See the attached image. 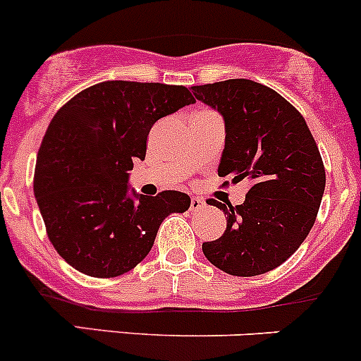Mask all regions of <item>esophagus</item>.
<instances>
[{
    "label": "esophagus",
    "instance_id": "obj_1",
    "mask_svg": "<svg viewBox=\"0 0 361 361\" xmlns=\"http://www.w3.org/2000/svg\"><path fill=\"white\" fill-rule=\"evenodd\" d=\"M204 206H206V202H204L202 199H199V197H192V199H190V209H192V211L202 209Z\"/></svg>",
    "mask_w": 361,
    "mask_h": 361
}]
</instances>
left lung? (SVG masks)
Masks as SVG:
<instances>
[{
  "instance_id": "8db88e82",
  "label": "left lung",
  "mask_w": 361,
  "mask_h": 361,
  "mask_svg": "<svg viewBox=\"0 0 361 361\" xmlns=\"http://www.w3.org/2000/svg\"><path fill=\"white\" fill-rule=\"evenodd\" d=\"M192 92L224 118L218 174L251 183L239 206L207 201L227 214V228L202 243L204 257L227 274H265L292 257L314 225L325 192L314 137L285 97L253 80L195 85Z\"/></svg>"
}]
</instances>
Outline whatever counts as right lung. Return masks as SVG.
Segmentation results:
<instances>
[{
    "label": "right lung",
    "mask_w": 361,
    "mask_h": 361,
    "mask_svg": "<svg viewBox=\"0 0 361 361\" xmlns=\"http://www.w3.org/2000/svg\"><path fill=\"white\" fill-rule=\"evenodd\" d=\"M187 87L110 80L76 94L49 123L35 169V197L57 253L82 274L115 278L154 246L160 224L190 197L129 187L162 116L194 104Z\"/></svg>",
    "instance_id": "add662e5"
}]
</instances>
